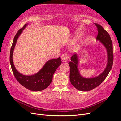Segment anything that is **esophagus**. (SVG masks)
I'll list each match as a JSON object with an SVG mask.
<instances>
[{"label":"esophagus","mask_w":121,"mask_h":121,"mask_svg":"<svg viewBox=\"0 0 121 121\" xmlns=\"http://www.w3.org/2000/svg\"><path fill=\"white\" fill-rule=\"evenodd\" d=\"M61 59H62L63 62H68V61L70 60V58L69 57V56L66 55V53H65L61 56Z\"/></svg>","instance_id":"34e87169"}]
</instances>
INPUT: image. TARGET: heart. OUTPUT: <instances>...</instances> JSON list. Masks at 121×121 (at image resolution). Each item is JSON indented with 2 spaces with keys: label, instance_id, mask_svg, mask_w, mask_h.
I'll return each instance as SVG.
<instances>
[{
  "label": "heart",
  "instance_id": "heart-1",
  "mask_svg": "<svg viewBox=\"0 0 121 121\" xmlns=\"http://www.w3.org/2000/svg\"><path fill=\"white\" fill-rule=\"evenodd\" d=\"M78 38H75V39H74V40H73V43H74V42H76L77 40H78Z\"/></svg>",
  "mask_w": 121,
  "mask_h": 121
}]
</instances>
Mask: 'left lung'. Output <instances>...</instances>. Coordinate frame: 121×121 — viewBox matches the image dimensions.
Masks as SVG:
<instances>
[{"label": "left lung", "mask_w": 121, "mask_h": 121, "mask_svg": "<svg viewBox=\"0 0 121 121\" xmlns=\"http://www.w3.org/2000/svg\"><path fill=\"white\" fill-rule=\"evenodd\" d=\"M97 28L98 35L97 40L100 41L106 48L107 52V65L104 70L98 76L91 78H85L82 76L78 68L79 56L78 54H74L71 58L69 65L70 67V79L72 85L79 91H86L93 89L101 84L111 70L113 62L112 42L109 33L101 25L95 23Z\"/></svg>", "instance_id": "8db88e82"}]
</instances>
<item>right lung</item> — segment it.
<instances>
[{"instance_id":"obj_1","label":"right lung","mask_w":121,"mask_h":121,"mask_svg":"<svg viewBox=\"0 0 121 121\" xmlns=\"http://www.w3.org/2000/svg\"><path fill=\"white\" fill-rule=\"evenodd\" d=\"M27 24H25L22 29L18 30L13 40L10 50V62L14 76L17 81L25 88L32 91H38L47 88L52 80V77L55 71L59 65H61L60 57L57 59H50L46 62L43 67L37 73L32 75H24L19 72L15 69L13 62V53L16 45L17 40L23 30L26 27Z\"/></svg>"}]
</instances>
